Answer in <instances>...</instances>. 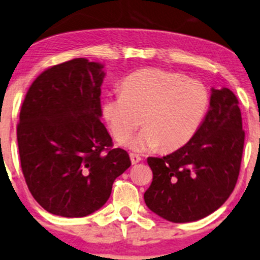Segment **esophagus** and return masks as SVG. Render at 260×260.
I'll list each match as a JSON object with an SVG mask.
<instances>
[{
    "mask_svg": "<svg viewBox=\"0 0 260 260\" xmlns=\"http://www.w3.org/2000/svg\"><path fill=\"white\" fill-rule=\"evenodd\" d=\"M129 157H131V162H132V164H137L141 160V157L137 153H131Z\"/></svg>",
    "mask_w": 260,
    "mask_h": 260,
    "instance_id": "obj_1",
    "label": "esophagus"
}]
</instances>
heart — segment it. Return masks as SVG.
I'll list each match as a JSON object with an SVG mask.
<instances>
[{"label":"heart","mask_w":260,"mask_h":260,"mask_svg":"<svg viewBox=\"0 0 260 260\" xmlns=\"http://www.w3.org/2000/svg\"><path fill=\"white\" fill-rule=\"evenodd\" d=\"M208 87L176 72L144 68L124 79L121 93L103 102L102 113L110 132L123 143L141 124V132L128 143L133 151L160 146L177 150L194 137L209 110Z\"/></svg>","instance_id":"obj_1"}]
</instances>
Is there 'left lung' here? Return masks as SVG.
I'll use <instances>...</instances> for the list:
<instances>
[{
	"instance_id": "8db88e82",
	"label": "left lung",
	"mask_w": 260,
	"mask_h": 260,
	"mask_svg": "<svg viewBox=\"0 0 260 260\" xmlns=\"http://www.w3.org/2000/svg\"><path fill=\"white\" fill-rule=\"evenodd\" d=\"M245 132L238 98L211 90L210 108L194 137L175 152L149 157L153 177L144 199L174 223L202 219L224 204L238 181Z\"/></svg>"
}]
</instances>
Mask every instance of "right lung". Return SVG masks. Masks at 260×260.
Segmentation results:
<instances>
[{
  "label": "right lung",
  "instance_id": "1",
  "mask_svg": "<svg viewBox=\"0 0 260 260\" xmlns=\"http://www.w3.org/2000/svg\"><path fill=\"white\" fill-rule=\"evenodd\" d=\"M103 64L74 58L52 66L26 93L16 127L21 169L43 209L84 217L109 199L117 176L131 167L101 122Z\"/></svg>",
  "mask_w": 260,
  "mask_h": 260
}]
</instances>
